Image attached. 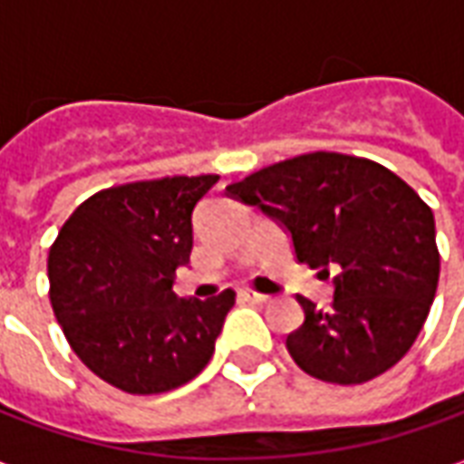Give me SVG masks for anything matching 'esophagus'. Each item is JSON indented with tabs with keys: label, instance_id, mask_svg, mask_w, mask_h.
Returning a JSON list of instances; mask_svg holds the SVG:
<instances>
[{
	"label": "esophagus",
	"instance_id": "34e87169",
	"mask_svg": "<svg viewBox=\"0 0 464 464\" xmlns=\"http://www.w3.org/2000/svg\"><path fill=\"white\" fill-rule=\"evenodd\" d=\"M238 298L248 303H268V295H263V293L258 291H251V288H243V291H238Z\"/></svg>",
	"mask_w": 464,
	"mask_h": 464
}]
</instances>
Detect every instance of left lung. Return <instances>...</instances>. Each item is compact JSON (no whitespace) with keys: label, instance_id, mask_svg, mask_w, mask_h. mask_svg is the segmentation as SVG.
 <instances>
[{"label":"left lung","instance_id":"1","mask_svg":"<svg viewBox=\"0 0 464 464\" xmlns=\"http://www.w3.org/2000/svg\"><path fill=\"white\" fill-rule=\"evenodd\" d=\"M281 221L295 258L331 276L328 311L298 295L305 321L285 338L295 365L323 382L360 385L398 362L435 301V216L400 176L360 156L313 151L226 186Z\"/></svg>","mask_w":464,"mask_h":464}]
</instances>
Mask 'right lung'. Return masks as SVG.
<instances>
[{
  "label": "right lung",
  "mask_w": 464,
  "mask_h": 464,
  "mask_svg": "<svg viewBox=\"0 0 464 464\" xmlns=\"http://www.w3.org/2000/svg\"><path fill=\"white\" fill-rule=\"evenodd\" d=\"M216 173L111 186L76 208L49 251V298L66 341L94 375L131 392L181 388L216 348L236 293L179 298L191 213Z\"/></svg>",
  "instance_id": "1"
}]
</instances>
